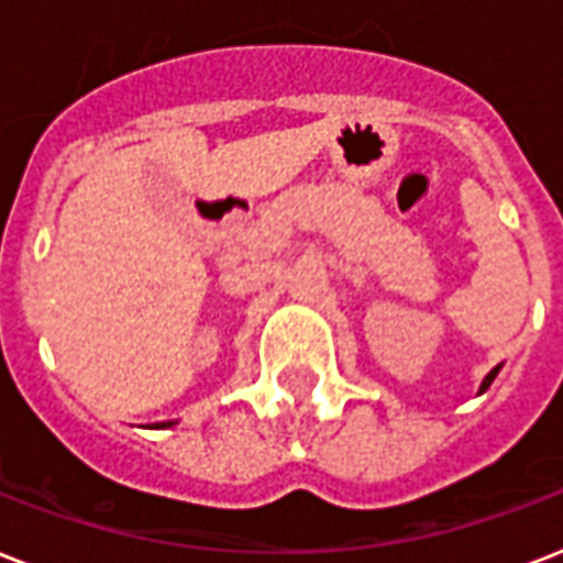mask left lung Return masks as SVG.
Returning <instances> with one entry per match:
<instances>
[{
	"label": "left lung",
	"instance_id": "left-lung-1",
	"mask_svg": "<svg viewBox=\"0 0 563 563\" xmlns=\"http://www.w3.org/2000/svg\"><path fill=\"white\" fill-rule=\"evenodd\" d=\"M499 368H503V365H497V368H490V371H488V376H485V379H482V385H479V394L488 391V385L494 383V376L499 374Z\"/></svg>",
	"mask_w": 563,
	"mask_h": 563
}]
</instances>
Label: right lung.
<instances>
[{
	"instance_id": "obj_1",
	"label": "right lung",
	"mask_w": 563,
	"mask_h": 563,
	"mask_svg": "<svg viewBox=\"0 0 563 563\" xmlns=\"http://www.w3.org/2000/svg\"><path fill=\"white\" fill-rule=\"evenodd\" d=\"M178 420H166V423H154V429H166V427H175Z\"/></svg>"
}]
</instances>
